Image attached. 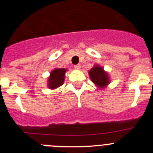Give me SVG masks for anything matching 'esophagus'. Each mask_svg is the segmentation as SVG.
Instances as JSON below:
<instances>
[{"mask_svg":"<svg viewBox=\"0 0 153 153\" xmlns=\"http://www.w3.org/2000/svg\"><path fill=\"white\" fill-rule=\"evenodd\" d=\"M81 67L80 64H78V65L75 66V69H77V70H80V69H81Z\"/></svg>","mask_w":153,"mask_h":153,"instance_id":"1","label":"esophagus"}]
</instances>
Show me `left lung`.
Segmentation results:
<instances>
[{"label": "left lung", "instance_id": "8db88e82", "mask_svg": "<svg viewBox=\"0 0 153 153\" xmlns=\"http://www.w3.org/2000/svg\"><path fill=\"white\" fill-rule=\"evenodd\" d=\"M89 75L92 82L98 89H104L110 83V78L108 72L98 64H95L89 71Z\"/></svg>", "mask_w": 153, "mask_h": 153}]
</instances>
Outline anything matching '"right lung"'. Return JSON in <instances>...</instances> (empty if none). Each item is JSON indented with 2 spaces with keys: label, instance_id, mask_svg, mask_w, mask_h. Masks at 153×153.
<instances>
[{
  "label": "right lung",
  "instance_id": "add662e5",
  "mask_svg": "<svg viewBox=\"0 0 153 153\" xmlns=\"http://www.w3.org/2000/svg\"><path fill=\"white\" fill-rule=\"evenodd\" d=\"M67 72L64 68H55L48 77L47 87L50 89H55L64 84L65 79V74Z\"/></svg>",
  "mask_w": 153,
  "mask_h": 153
}]
</instances>
